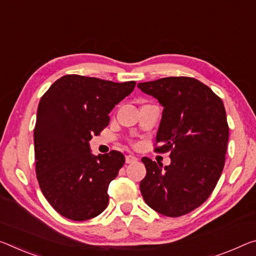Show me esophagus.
Masks as SVG:
<instances>
[{
	"label": "esophagus",
	"mask_w": 256,
	"mask_h": 256,
	"mask_svg": "<svg viewBox=\"0 0 256 256\" xmlns=\"http://www.w3.org/2000/svg\"><path fill=\"white\" fill-rule=\"evenodd\" d=\"M138 160V158L136 156H132V155H128L125 157V162H126V164H132V163H136Z\"/></svg>",
	"instance_id": "1"
}]
</instances>
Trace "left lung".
I'll use <instances>...</instances> for the list:
<instances>
[{"label":"left lung","mask_w":256,"mask_h":256,"mask_svg":"<svg viewBox=\"0 0 256 256\" xmlns=\"http://www.w3.org/2000/svg\"><path fill=\"white\" fill-rule=\"evenodd\" d=\"M138 88L164 107L155 152H170L171 158L165 168L148 157L141 160L147 174L140 192L156 212L184 216L208 200L221 176L229 139L224 104L192 77H165Z\"/></svg>","instance_id":"left-lung-1"}]
</instances>
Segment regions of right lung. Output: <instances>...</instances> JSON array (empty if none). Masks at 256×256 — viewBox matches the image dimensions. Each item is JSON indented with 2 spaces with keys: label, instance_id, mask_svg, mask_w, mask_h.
Here are the masks:
<instances>
[{
  "label": "right lung",
  "instance_id": "1",
  "mask_svg": "<svg viewBox=\"0 0 256 256\" xmlns=\"http://www.w3.org/2000/svg\"><path fill=\"white\" fill-rule=\"evenodd\" d=\"M136 86L96 77H60L40 98L34 147L36 176L44 197L62 216L85 221L107 208L108 186L125 163L122 152L94 156L92 136L109 123V112Z\"/></svg>",
  "mask_w": 256,
  "mask_h": 256
}]
</instances>
